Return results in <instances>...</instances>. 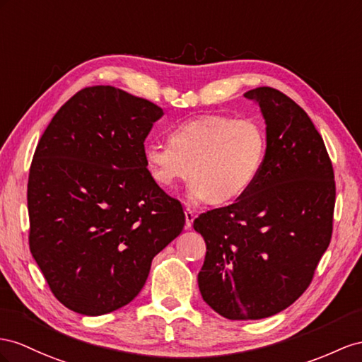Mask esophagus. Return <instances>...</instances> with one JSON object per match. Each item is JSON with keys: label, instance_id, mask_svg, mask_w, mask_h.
<instances>
[{"label": "esophagus", "instance_id": "34e87169", "mask_svg": "<svg viewBox=\"0 0 362 362\" xmlns=\"http://www.w3.org/2000/svg\"><path fill=\"white\" fill-rule=\"evenodd\" d=\"M194 218H196V216H194V211L191 208L185 209V228L189 229L192 226Z\"/></svg>", "mask_w": 362, "mask_h": 362}]
</instances>
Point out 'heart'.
Here are the masks:
<instances>
[{"label":"heart","mask_w":362,"mask_h":362,"mask_svg":"<svg viewBox=\"0 0 362 362\" xmlns=\"http://www.w3.org/2000/svg\"><path fill=\"white\" fill-rule=\"evenodd\" d=\"M264 153L266 136L255 120L208 115L175 127L170 144H146L144 160L159 187L171 189L191 173V202L226 203L251 187Z\"/></svg>","instance_id":"obj_1"}]
</instances>
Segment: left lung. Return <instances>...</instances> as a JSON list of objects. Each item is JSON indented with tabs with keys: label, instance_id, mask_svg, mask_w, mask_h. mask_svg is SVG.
<instances>
[{
	"label": "left lung",
	"instance_id": "1",
	"mask_svg": "<svg viewBox=\"0 0 362 362\" xmlns=\"http://www.w3.org/2000/svg\"><path fill=\"white\" fill-rule=\"evenodd\" d=\"M266 122V153L235 203L203 212L194 229L206 243L199 289L228 320H262L308 289L330 243L335 180L326 145L308 113L284 93H245Z\"/></svg>",
	"mask_w": 362,
	"mask_h": 362
}]
</instances>
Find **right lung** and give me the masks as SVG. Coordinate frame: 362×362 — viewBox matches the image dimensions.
Wrapping results in <instances>:
<instances>
[{"instance_id":"add662e5","label":"right lung","mask_w":362,"mask_h":362,"mask_svg":"<svg viewBox=\"0 0 362 362\" xmlns=\"http://www.w3.org/2000/svg\"><path fill=\"white\" fill-rule=\"evenodd\" d=\"M163 110L111 86L64 104L33 154L29 245L57 298L88 317L128 304L185 225L146 171L144 142Z\"/></svg>"}]
</instances>
